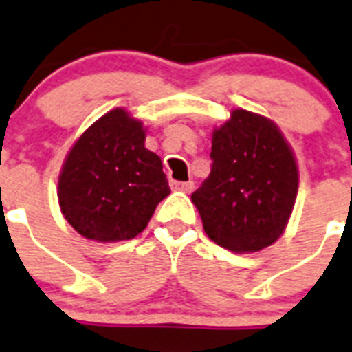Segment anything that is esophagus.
Masks as SVG:
<instances>
[{
  "instance_id": "1",
  "label": "esophagus",
  "mask_w": 352,
  "mask_h": 352,
  "mask_svg": "<svg viewBox=\"0 0 352 352\" xmlns=\"http://www.w3.org/2000/svg\"><path fill=\"white\" fill-rule=\"evenodd\" d=\"M171 188L173 190H179V191H184V193H191L195 188L193 181H188V182H171Z\"/></svg>"
}]
</instances>
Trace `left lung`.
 I'll list each match as a JSON object with an SVG mask.
<instances>
[{
  "label": "left lung",
  "mask_w": 352,
  "mask_h": 352,
  "mask_svg": "<svg viewBox=\"0 0 352 352\" xmlns=\"http://www.w3.org/2000/svg\"><path fill=\"white\" fill-rule=\"evenodd\" d=\"M211 173L191 202L204 231L232 252H258L285 232L299 190L294 152L274 123L236 109L212 132Z\"/></svg>",
  "instance_id": "8db88e82"
}]
</instances>
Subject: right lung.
Here are the masks:
<instances>
[{
  "label": "right lung",
  "mask_w": 352,
  "mask_h": 352,
  "mask_svg": "<svg viewBox=\"0 0 352 352\" xmlns=\"http://www.w3.org/2000/svg\"><path fill=\"white\" fill-rule=\"evenodd\" d=\"M168 195L161 159L144 148L143 123L125 109L94 121L58 177L62 214L87 240H132Z\"/></svg>",
  "instance_id": "obj_1"
}]
</instances>
